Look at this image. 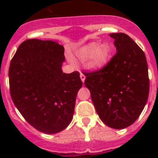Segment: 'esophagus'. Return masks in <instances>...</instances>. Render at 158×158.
Listing matches in <instances>:
<instances>
[{"label":"esophagus","instance_id":"obj_1","mask_svg":"<svg viewBox=\"0 0 158 158\" xmlns=\"http://www.w3.org/2000/svg\"><path fill=\"white\" fill-rule=\"evenodd\" d=\"M85 78H86V76L84 75V74H83V73H80V79H81V80L83 83H84V80H85Z\"/></svg>","mask_w":158,"mask_h":158}]
</instances>
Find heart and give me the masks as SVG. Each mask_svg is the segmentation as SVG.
Instances as JSON below:
<instances>
[{"instance_id": "1", "label": "heart", "mask_w": 158, "mask_h": 158, "mask_svg": "<svg viewBox=\"0 0 158 158\" xmlns=\"http://www.w3.org/2000/svg\"><path fill=\"white\" fill-rule=\"evenodd\" d=\"M109 54L110 48L107 45L91 43L77 51L76 56L83 61L89 58V66L93 69H99L106 64Z\"/></svg>"}]
</instances>
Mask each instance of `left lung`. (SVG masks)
I'll return each instance as SVG.
<instances>
[{
    "mask_svg": "<svg viewBox=\"0 0 158 158\" xmlns=\"http://www.w3.org/2000/svg\"><path fill=\"white\" fill-rule=\"evenodd\" d=\"M116 53L107 64L85 73V86L99 118L113 129H125L137 120L147 103L149 79L143 50L123 33H110Z\"/></svg>",
    "mask_w": 158,
    "mask_h": 158,
    "instance_id": "obj_1",
    "label": "left lung"
}]
</instances>
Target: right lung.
<instances>
[{
    "label": "right lung",
    "instance_id": "obj_1",
    "mask_svg": "<svg viewBox=\"0 0 158 158\" xmlns=\"http://www.w3.org/2000/svg\"><path fill=\"white\" fill-rule=\"evenodd\" d=\"M64 47L50 40L21 43L9 68L10 92L26 121L44 134L60 132L71 122L83 85L79 73H63Z\"/></svg>",
    "mask_w": 158,
    "mask_h": 158
}]
</instances>
